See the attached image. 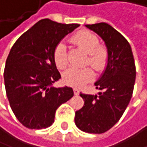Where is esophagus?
Segmentation results:
<instances>
[{"instance_id": "1", "label": "esophagus", "mask_w": 147, "mask_h": 147, "mask_svg": "<svg viewBox=\"0 0 147 147\" xmlns=\"http://www.w3.org/2000/svg\"><path fill=\"white\" fill-rule=\"evenodd\" d=\"M73 90H74V94H75V96H78V95H79V90H78V89L74 88V89H73Z\"/></svg>"}]
</instances>
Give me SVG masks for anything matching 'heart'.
<instances>
[{
  "label": "heart",
  "mask_w": 147,
  "mask_h": 147,
  "mask_svg": "<svg viewBox=\"0 0 147 147\" xmlns=\"http://www.w3.org/2000/svg\"><path fill=\"white\" fill-rule=\"evenodd\" d=\"M71 41L88 53L86 63L90 64L96 71L102 70L109 57V52L103 46L99 45L98 38L89 31H81L72 37ZM53 57L56 65L63 69L68 63L66 48L63 43H59L54 49ZM93 78V72L90 68L76 69L69 68L63 74V80L68 85L79 87L90 81Z\"/></svg>",
  "instance_id": "1"
}]
</instances>
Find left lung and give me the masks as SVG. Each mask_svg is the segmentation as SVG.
I'll use <instances>...</instances> for the list:
<instances>
[{"label": "left lung", "instance_id": "8db88e82", "mask_svg": "<svg viewBox=\"0 0 147 147\" xmlns=\"http://www.w3.org/2000/svg\"><path fill=\"white\" fill-rule=\"evenodd\" d=\"M85 26L102 38L109 57L95 83L101 91L97 95L80 94L84 105L76 111L75 123L85 133L102 134L115 125L126 110L134 91L136 69L129 43L114 27L104 22Z\"/></svg>", "mask_w": 147, "mask_h": 147}]
</instances>
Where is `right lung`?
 <instances>
[{
  "instance_id": "1",
  "label": "right lung",
  "mask_w": 147,
  "mask_h": 147,
  "mask_svg": "<svg viewBox=\"0 0 147 147\" xmlns=\"http://www.w3.org/2000/svg\"><path fill=\"white\" fill-rule=\"evenodd\" d=\"M79 26L43 19L11 48L4 69L6 93L14 115L26 127L51 126L57 108L74 96L72 88L52 87L61 78L53 52L57 45Z\"/></svg>"
}]
</instances>
